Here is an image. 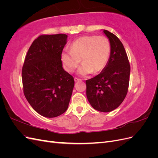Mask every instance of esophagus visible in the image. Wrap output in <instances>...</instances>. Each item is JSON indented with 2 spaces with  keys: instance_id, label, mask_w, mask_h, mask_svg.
<instances>
[{
  "instance_id": "34e87169",
  "label": "esophagus",
  "mask_w": 158,
  "mask_h": 158,
  "mask_svg": "<svg viewBox=\"0 0 158 158\" xmlns=\"http://www.w3.org/2000/svg\"><path fill=\"white\" fill-rule=\"evenodd\" d=\"M80 80H81L78 78H76V77L74 78V81H75V82H78V81H80Z\"/></svg>"
}]
</instances>
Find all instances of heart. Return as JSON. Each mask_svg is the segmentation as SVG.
Listing matches in <instances>:
<instances>
[{"mask_svg": "<svg viewBox=\"0 0 158 158\" xmlns=\"http://www.w3.org/2000/svg\"><path fill=\"white\" fill-rule=\"evenodd\" d=\"M111 53L109 40L104 36H84L75 40L70 50L65 49L61 54L63 67L68 73L77 68L81 60L83 64L78 74L85 76L102 71L107 63Z\"/></svg>", "mask_w": 158, "mask_h": 158, "instance_id": "b5f03b06", "label": "heart"}]
</instances>
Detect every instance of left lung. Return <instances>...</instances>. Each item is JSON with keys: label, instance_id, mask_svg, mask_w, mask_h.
Returning <instances> with one entry per match:
<instances>
[{"label": "left lung", "instance_id": "obj_1", "mask_svg": "<svg viewBox=\"0 0 158 158\" xmlns=\"http://www.w3.org/2000/svg\"><path fill=\"white\" fill-rule=\"evenodd\" d=\"M111 44V53L101 73L87 80L86 95L92 107L101 112L117 109L127 94L131 66L121 41L113 33L104 30Z\"/></svg>", "mask_w": 158, "mask_h": 158}]
</instances>
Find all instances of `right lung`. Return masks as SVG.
<instances>
[{
	"label": "right lung",
	"mask_w": 158,
	"mask_h": 158,
	"mask_svg": "<svg viewBox=\"0 0 158 158\" xmlns=\"http://www.w3.org/2000/svg\"><path fill=\"white\" fill-rule=\"evenodd\" d=\"M66 34L41 35L33 41L23 63V94L35 111L52 118L68 109L74 86V78L63 68L61 54Z\"/></svg>",
	"instance_id": "1"
}]
</instances>
